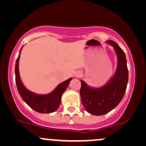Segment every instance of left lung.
<instances>
[{
    "label": "left lung",
    "mask_w": 146,
    "mask_h": 146,
    "mask_svg": "<svg viewBox=\"0 0 146 146\" xmlns=\"http://www.w3.org/2000/svg\"><path fill=\"white\" fill-rule=\"evenodd\" d=\"M108 42L113 46L118 57V65L113 78L105 86L92 88L81 81L82 102L87 112L93 115H105L115 108L123 98L128 81L126 58L123 50L114 41Z\"/></svg>",
    "instance_id": "8db88e82"
}]
</instances>
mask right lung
Listing matches in <instances>:
<instances>
[{"label":"right lung","instance_id":"right-lung-1","mask_svg":"<svg viewBox=\"0 0 146 146\" xmlns=\"http://www.w3.org/2000/svg\"><path fill=\"white\" fill-rule=\"evenodd\" d=\"M19 56L16 60L15 66V75H16V83L18 93L25 103L31 107L35 111L40 113H53L58 109L61 102L62 95L66 89L72 78H69L64 82L60 84L53 92L47 95H37L29 91L23 86L19 76L18 71V62Z\"/></svg>","mask_w":146,"mask_h":146}]
</instances>
